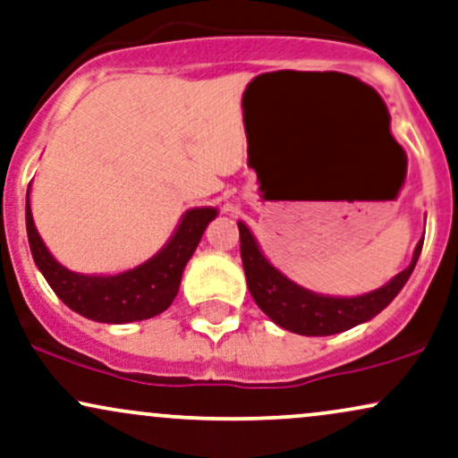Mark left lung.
I'll list each match as a JSON object with an SVG mask.
<instances>
[{
  "instance_id": "left-lung-1",
  "label": "left lung",
  "mask_w": 458,
  "mask_h": 458,
  "mask_svg": "<svg viewBox=\"0 0 458 458\" xmlns=\"http://www.w3.org/2000/svg\"><path fill=\"white\" fill-rule=\"evenodd\" d=\"M238 229L240 255L252 300L274 324L302 336L338 335V332H345L349 327L364 324L379 315L410 281L424 244V240L418 242L410 266L394 278H390L384 287L362 295L343 298V295L315 293L302 284L293 283L267 261L252 231L242 220H238Z\"/></svg>"
}]
</instances>
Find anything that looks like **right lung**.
I'll list each match as a JSON object with an SVG mask.
<instances>
[{"instance_id":"right-lung-1","label":"right lung","mask_w":458,"mask_h":458,"mask_svg":"<svg viewBox=\"0 0 458 458\" xmlns=\"http://www.w3.org/2000/svg\"><path fill=\"white\" fill-rule=\"evenodd\" d=\"M218 216L216 208H191L182 214L166 244L141 266L120 274H81L64 267L38 233L25 199V225L31 257L51 289L74 313L100 324H131L160 315L175 300L188 259L203 231Z\"/></svg>"}]
</instances>
